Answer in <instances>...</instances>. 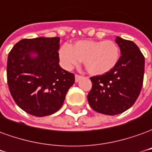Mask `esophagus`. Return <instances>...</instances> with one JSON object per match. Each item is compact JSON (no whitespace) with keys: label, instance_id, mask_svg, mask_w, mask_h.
<instances>
[{"label":"esophagus","instance_id":"obj_1","mask_svg":"<svg viewBox=\"0 0 152 152\" xmlns=\"http://www.w3.org/2000/svg\"><path fill=\"white\" fill-rule=\"evenodd\" d=\"M82 78H83V76H81V75H78V74H76V75H75V82H76V83H78V82L79 81V80H80V79H81Z\"/></svg>","mask_w":152,"mask_h":152}]
</instances>
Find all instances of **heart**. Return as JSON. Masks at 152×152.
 Masks as SVG:
<instances>
[{
	"label": "heart",
	"mask_w": 152,
	"mask_h": 152,
	"mask_svg": "<svg viewBox=\"0 0 152 152\" xmlns=\"http://www.w3.org/2000/svg\"><path fill=\"white\" fill-rule=\"evenodd\" d=\"M61 64L66 69L78 65L80 61L89 74L102 75L112 70L118 64L120 50L118 44L111 40L79 41L74 46L64 44L60 49Z\"/></svg>",
	"instance_id": "heart-1"
}]
</instances>
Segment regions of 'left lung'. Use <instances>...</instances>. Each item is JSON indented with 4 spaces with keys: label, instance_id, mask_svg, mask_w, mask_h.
Wrapping results in <instances>:
<instances>
[{
    "label": "left lung",
    "instance_id": "left-lung-1",
    "mask_svg": "<svg viewBox=\"0 0 152 152\" xmlns=\"http://www.w3.org/2000/svg\"><path fill=\"white\" fill-rule=\"evenodd\" d=\"M121 56L115 67L106 74L91 77L88 95L95 111L108 115L124 112L136 102L142 90L145 59L132 41L116 37Z\"/></svg>",
    "mask_w": 152,
    "mask_h": 152
}]
</instances>
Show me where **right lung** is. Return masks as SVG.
I'll return each mask as SVG.
<instances>
[{"label": "right lung", "mask_w": 152, "mask_h": 152, "mask_svg": "<svg viewBox=\"0 0 152 152\" xmlns=\"http://www.w3.org/2000/svg\"><path fill=\"white\" fill-rule=\"evenodd\" d=\"M60 37L23 39L10 50L7 82L23 110L37 117L56 112L74 83V74L60 66Z\"/></svg>", "instance_id": "add662e5"}]
</instances>
